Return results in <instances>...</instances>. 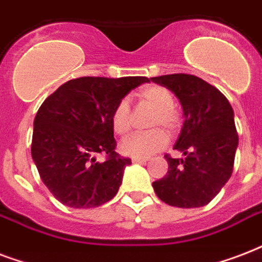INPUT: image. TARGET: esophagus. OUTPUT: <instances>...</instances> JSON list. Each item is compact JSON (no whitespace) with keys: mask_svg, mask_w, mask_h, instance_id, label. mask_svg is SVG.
<instances>
[{"mask_svg":"<svg viewBox=\"0 0 262 262\" xmlns=\"http://www.w3.org/2000/svg\"><path fill=\"white\" fill-rule=\"evenodd\" d=\"M148 158H140V156H133L132 158V162L133 163H144V162H147Z\"/></svg>","mask_w":262,"mask_h":262,"instance_id":"esophagus-1","label":"esophagus"}]
</instances>
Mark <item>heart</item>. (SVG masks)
Wrapping results in <instances>:
<instances>
[{"label": "heart", "mask_w": 262, "mask_h": 262, "mask_svg": "<svg viewBox=\"0 0 262 262\" xmlns=\"http://www.w3.org/2000/svg\"><path fill=\"white\" fill-rule=\"evenodd\" d=\"M140 100L156 111L151 127H164L168 132L178 130L181 126V115L174 110L175 99L172 94L160 85H148L140 91ZM111 126L118 136H126L132 130L130 104L127 99H122L115 104L111 113ZM168 135L163 129H154L145 133H136L123 140L121 151L125 155L147 158L167 147Z\"/></svg>", "instance_id": "heart-1"}]
</instances>
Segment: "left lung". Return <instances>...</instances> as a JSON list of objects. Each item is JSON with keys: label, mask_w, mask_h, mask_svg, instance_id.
Listing matches in <instances>:
<instances>
[{"label": "left lung", "mask_w": 262, "mask_h": 262, "mask_svg": "<svg viewBox=\"0 0 262 262\" xmlns=\"http://www.w3.org/2000/svg\"><path fill=\"white\" fill-rule=\"evenodd\" d=\"M179 99L183 126L174 149L182 159L166 155L168 171L152 183L163 203L178 208H199L213 200L232 174L238 133L227 98L197 76L151 77Z\"/></svg>", "instance_id": "1"}]
</instances>
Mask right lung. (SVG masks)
<instances>
[{"label": "right lung", "instance_id": "obj_1", "mask_svg": "<svg viewBox=\"0 0 262 262\" xmlns=\"http://www.w3.org/2000/svg\"><path fill=\"white\" fill-rule=\"evenodd\" d=\"M147 77H79L62 84L39 107L31 155L47 189L63 205L95 208L122 183L129 158L115 152L111 113ZM106 160L98 162L96 155Z\"/></svg>", "mask_w": 262, "mask_h": 262}]
</instances>
